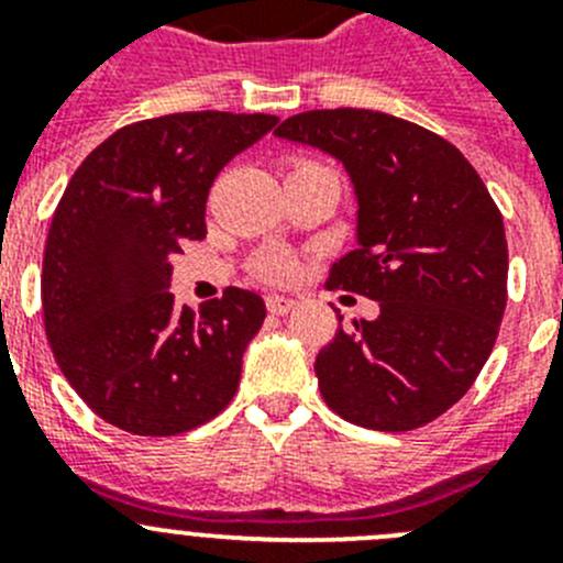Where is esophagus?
Segmentation results:
<instances>
[{"label":"esophagus","instance_id":"1","mask_svg":"<svg viewBox=\"0 0 563 563\" xmlns=\"http://www.w3.org/2000/svg\"><path fill=\"white\" fill-rule=\"evenodd\" d=\"M267 305V312H273V316H285V312H290L292 307H296V301L287 296H276V292H271V296L265 298Z\"/></svg>","mask_w":563,"mask_h":563}]
</instances>
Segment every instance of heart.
<instances>
[{
	"instance_id": "b5f03b06",
	"label": "heart",
	"mask_w": 563,
	"mask_h": 563,
	"mask_svg": "<svg viewBox=\"0 0 563 563\" xmlns=\"http://www.w3.org/2000/svg\"><path fill=\"white\" fill-rule=\"evenodd\" d=\"M307 163L312 161H301L296 166H307ZM253 273L258 278H265V282H276V285L290 282L296 276V256L287 247H267V251L256 253V258H253Z\"/></svg>"
}]
</instances>
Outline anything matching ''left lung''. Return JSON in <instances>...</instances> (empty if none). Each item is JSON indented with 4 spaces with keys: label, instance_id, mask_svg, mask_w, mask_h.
Masks as SVG:
<instances>
[{
    "label": "left lung",
    "instance_id": "1",
    "mask_svg": "<svg viewBox=\"0 0 563 563\" xmlns=\"http://www.w3.org/2000/svg\"><path fill=\"white\" fill-rule=\"evenodd\" d=\"M276 134L346 166L357 247L324 287L380 305L375 321L338 324L318 352L321 397L363 429H420L474 386L494 352L507 307L501 211L454 143L395 114L312 109Z\"/></svg>",
    "mask_w": 563,
    "mask_h": 563
}]
</instances>
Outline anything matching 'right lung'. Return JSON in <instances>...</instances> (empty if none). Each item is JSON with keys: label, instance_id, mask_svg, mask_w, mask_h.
Returning <instances> with one entry per match:
<instances>
[{"label": "right lung", "instance_id": "right-lung-1", "mask_svg": "<svg viewBox=\"0 0 563 563\" xmlns=\"http://www.w3.org/2000/svg\"><path fill=\"white\" fill-rule=\"evenodd\" d=\"M276 123L213 109L129 123L64 188L44 245V332L69 386L114 429L186 434L236 395L265 301L225 287L194 316L166 290L168 258L206 236L217 174Z\"/></svg>", "mask_w": 563, "mask_h": 563}]
</instances>
